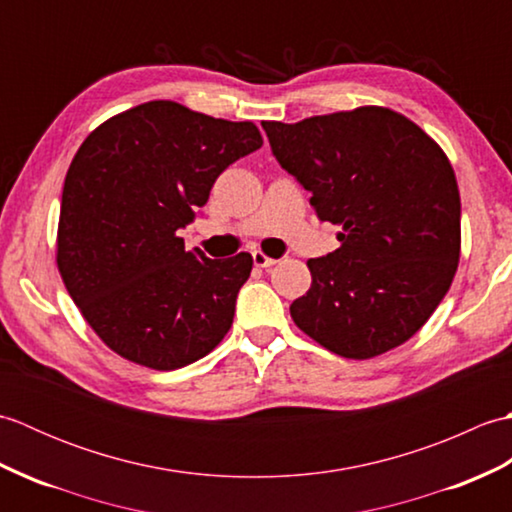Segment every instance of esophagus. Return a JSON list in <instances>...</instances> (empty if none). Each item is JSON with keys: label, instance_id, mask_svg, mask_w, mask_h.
Masks as SVG:
<instances>
[{"label": "esophagus", "instance_id": "1", "mask_svg": "<svg viewBox=\"0 0 512 512\" xmlns=\"http://www.w3.org/2000/svg\"><path fill=\"white\" fill-rule=\"evenodd\" d=\"M253 264H255L257 268H270V266L277 264V259L264 255L262 250H255V253H253Z\"/></svg>", "mask_w": 512, "mask_h": 512}]
</instances>
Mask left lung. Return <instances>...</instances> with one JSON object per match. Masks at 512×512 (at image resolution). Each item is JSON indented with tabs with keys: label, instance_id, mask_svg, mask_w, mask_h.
I'll return each mask as SVG.
<instances>
[{
	"label": "left lung",
	"instance_id": "obj_1",
	"mask_svg": "<svg viewBox=\"0 0 512 512\" xmlns=\"http://www.w3.org/2000/svg\"><path fill=\"white\" fill-rule=\"evenodd\" d=\"M277 162L312 193L341 246L308 259L297 328L345 358H372L416 334L460 262V191L438 143L387 107L264 121Z\"/></svg>",
	"mask_w": 512,
	"mask_h": 512
}]
</instances>
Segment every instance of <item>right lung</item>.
Wrapping results in <instances>:
<instances>
[{
    "label": "right lung",
    "instance_id": "right-lung-1",
    "mask_svg": "<svg viewBox=\"0 0 512 512\" xmlns=\"http://www.w3.org/2000/svg\"><path fill=\"white\" fill-rule=\"evenodd\" d=\"M253 123L173 101L118 114L83 140L63 182L57 264L101 341L160 372L209 354L231 330L253 257L209 259L180 228L217 176L262 147Z\"/></svg>",
    "mask_w": 512,
    "mask_h": 512
}]
</instances>
